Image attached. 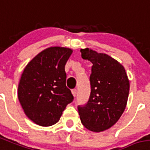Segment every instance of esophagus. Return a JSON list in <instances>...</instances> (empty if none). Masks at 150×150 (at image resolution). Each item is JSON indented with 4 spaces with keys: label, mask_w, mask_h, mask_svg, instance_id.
<instances>
[{
    "label": "esophagus",
    "mask_w": 150,
    "mask_h": 150,
    "mask_svg": "<svg viewBox=\"0 0 150 150\" xmlns=\"http://www.w3.org/2000/svg\"><path fill=\"white\" fill-rule=\"evenodd\" d=\"M71 92H72V94H73V95H74V97H76V94H77V90L74 88L71 91Z\"/></svg>",
    "instance_id": "obj_1"
}]
</instances>
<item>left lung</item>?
<instances>
[{"mask_svg": "<svg viewBox=\"0 0 150 150\" xmlns=\"http://www.w3.org/2000/svg\"><path fill=\"white\" fill-rule=\"evenodd\" d=\"M83 59L90 61L91 94L87 103L77 106L83 126L92 132H103L117 123L124 112L129 82L121 64L105 53L81 49Z\"/></svg>", "mask_w": 150, "mask_h": 150, "instance_id": "1", "label": "left lung"}]
</instances>
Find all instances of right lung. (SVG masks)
Listing matches in <instances>:
<instances>
[{
	"label": "right lung",
	"mask_w": 150,
	"mask_h": 150,
	"mask_svg": "<svg viewBox=\"0 0 150 150\" xmlns=\"http://www.w3.org/2000/svg\"><path fill=\"white\" fill-rule=\"evenodd\" d=\"M72 52L69 48L49 47L35 56L23 71L18 100L25 115L39 126L57 123L67 105L74 100L66 86L64 71Z\"/></svg>",
	"instance_id": "1"
}]
</instances>
